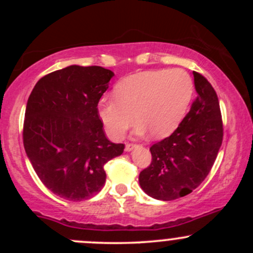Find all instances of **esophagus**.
I'll use <instances>...</instances> for the list:
<instances>
[{
    "label": "esophagus",
    "mask_w": 253,
    "mask_h": 253,
    "mask_svg": "<svg viewBox=\"0 0 253 253\" xmlns=\"http://www.w3.org/2000/svg\"><path fill=\"white\" fill-rule=\"evenodd\" d=\"M135 146H136L135 144H126V146H125V150H126L127 152H129V151H132Z\"/></svg>",
    "instance_id": "obj_1"
}]
</instances>
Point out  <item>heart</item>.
Wrapping results in <instances>:
<instances>
[{
    "label": "heart",
    "mask_w": 253,
    "mask_h": 253,
    "mask_svg": "<svg viewBox=\"0 0 253 253\" xmlns=\"http://www.w3.org/2000/svg\"><path fill=\"white\" fill-rule=\"evenodd\" d=\"M193 94V78L183 69L139 72L115 86V98L100 101L98 117L112 139L123 136L133 115L138 134L149 130L152 138H165L182 123Z\"/></svg>",
    "instance_id": "1"
}]
</instances>
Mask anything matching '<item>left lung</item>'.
<instances>
[{
	"label": "left lung",
	"mask_w": 253,
	"mask_h": 253,
	"mask_svg": "<svg viewBox=\"0 0 253 253\" xmlns=\"http://www.w3.org/2000/svg\"><path fill=\"white\" fill-rule=\"evenodd\" d=\"M197 96L175 132L150 147L152 162L139 175L147 195L162 201L183 197L207 177L222 144L217 95L199 72H193Z\"/></svg>",
	"instance_id": "obj_1"
}]
</instances>
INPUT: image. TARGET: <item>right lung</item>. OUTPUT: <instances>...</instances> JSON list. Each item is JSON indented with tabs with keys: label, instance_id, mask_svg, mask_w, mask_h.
I'll list each match as a JSON object with an SVG mask.
<instances>
[{
	"label": "right lung",
	"instance_id": "add662e5",
	"mask_svg": "<svg viewBox=\"0 0 253 253\" xmlns=\"http://www.w3.org/2000/svg\"><path fill=\"white\" fill-rule=\"evenodd\" d=\"M114 72L70 65L38 81L26 106L24 146L47 189L82 201L102 189L103 167L124 152L107 139L97 104Z\"/></svg>",
	"mask_w": 253,
	"mask_h": 253
}]
</instances>
